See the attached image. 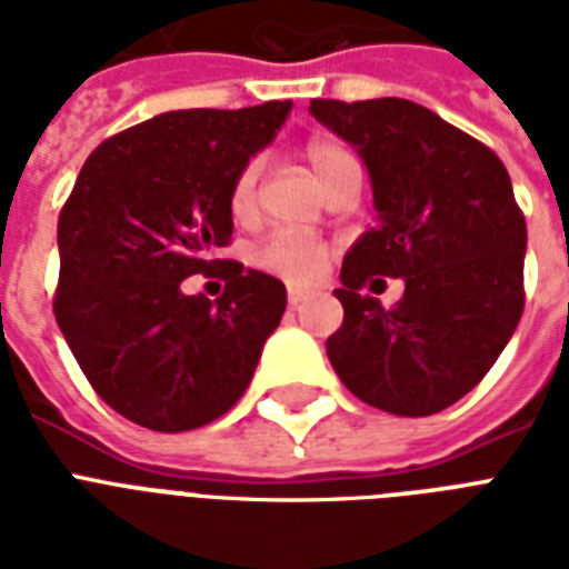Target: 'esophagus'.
<instances>
[{"label": "esophagus", "instance_id": "esophagus-1", "mask_svg": "<svg viewBox=\"0 0 569 569\" xmlns=\"http://www.w3.org/2000/svg\"><path fill=\"white\" fill-rule=\"evenodd\" d=\"M310 298H312L310 289H301V286H289V303H292V307H298V303H303V301H310Z\"/></svg>", "mask_w": 569, "mask_h": 569}]
</instances>
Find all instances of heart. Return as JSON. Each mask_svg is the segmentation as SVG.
<instances>
[{"instance_id":"obj_1","label":"heart","mask_w":569,"mask_h":569,"mask_svg":"<svg viewBox=\"0 0 569 569\" xmlns=\"http://www.w3.org/2000/svg\"><path fill=\"white\" fill-rule=\"evenodd\" d=\"M307 162L316 171L319 182H325L342 168V164L355 162V156L348 153L346 147L328 138H312L310 144L303 147ZM257 182H259V162H248L239 171V177L232 180L230 189V209L236 218H248L257 209ZM257 266L262 271L292 280V283H312L319 280L325 266H328V248L316 239H303V236H289L280 232L274 239H268L262 248L257 250Z\"/></svg>"}]
</instances>
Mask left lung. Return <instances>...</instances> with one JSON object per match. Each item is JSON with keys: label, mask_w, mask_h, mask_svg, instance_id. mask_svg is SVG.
<instances>
[{"label": "left lung", "mask_w": 569, "mask_h": 569, "mask_svg": "<svg viewBox=\"0 0 569 569\" xmlns=\"http://www.w3.org/2000/svg\"><path fill=\"white\" fill-rule=\"evenodd\" d=\"M310 114L363 159L378 223L346 253V319L330 366L366 405L431 416L490 372L522 316L526 218L493 150L419 102L312 100ZM401 276L392 311L359 295Z\"/></svg>", "instance_id": "obj_1"}]
</instances>
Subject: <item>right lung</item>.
I'll use <instances>...</instances> for the list:
<instances>
[{"instance_id": "right-lung-1", "label": "right lung", "mask_w": 569, "mask_h": 569, "mask_svg": "<svg viewBox=\"0 0 569 569\" xmlns=\"http://www.w3.org/2000/svg\"><path fill=\"white\" fill-rule=\"evenodd\" d=\"M292 102L186 109L102 141L58 218L56 321L109 407L150 431H191L248 389L283 319L286 286L230 262L218 301L186 295L232 236L230 189Z\"/></svg>"}]
</instances>
